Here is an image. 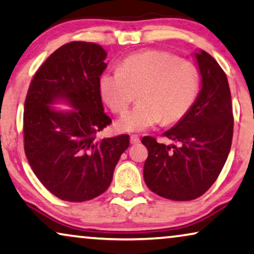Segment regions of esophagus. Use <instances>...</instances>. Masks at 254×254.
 I'll list each match as a JSON object with an SVG mask.
<instances>
[{"instance_id": "obj_1", "label": "esophagus", "mask_w": 254, "mask_h": 254, "mask_svg": "<svg viewBox=\"0 0 254 254\" xmlns=\"http://www.w3.org/2000/svg\"><path fill=\"white\" fill-rule=\"evenodd\" d=\"M130 143L131 144L140 143V137H138L137 135H130Z\"/></svg>"}]
</instances>
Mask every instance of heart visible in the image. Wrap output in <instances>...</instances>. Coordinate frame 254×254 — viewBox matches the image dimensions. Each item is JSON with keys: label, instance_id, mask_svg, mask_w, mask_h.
Masks as SVG:
<instances>
[{"label": "heart", "instance_id": "1", "mask_svg": "<svg viewBox=\"0 0 254 254\" xmlns=\"http://www.w3.org/2000/svg\"><path fill=\"white\" fill-rule=\"evenodd\" d=\"M199 90L195 65L164 51L130 55L120 69L104 72L99 79L102 98L114 113H124L138 91L140 103L117 123L118 129L128 133L183 119L195 103Z\"/></svg>", "mask_w": 254, "mask_h": 254}]
</instances>
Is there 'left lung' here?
Returning a JSON list of instances; mask_svg holds the SVG:
<instances>
[{"label":"left lung","mask_w":254,"mask_h":254,"mask_svg":"<svg viewBox=\"0 0 254 254\" xmlns=\"http://www.w3.org/2000/svg\"><path fill=\"white\" fill-rule=\"evenodd\" d=\"M202 88L189 113L164 136L178 144L142 138L148 149L143 177L149 190L165 199L190 201L210 189L230 152L234 116L228 78L216 60L195 53Z\"/></svg>","instance_id":"8db88e82"}]
</instances>
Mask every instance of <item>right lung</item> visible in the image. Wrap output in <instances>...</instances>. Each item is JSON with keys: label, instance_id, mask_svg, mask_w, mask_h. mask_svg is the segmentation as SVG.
<instances>
[{"label": "right lung", "instance_id": "right-lung-1", "mask_svg": "<svg viewBox=\"0 0 254 254\" xmlns=\"http://www.w3.org/2000/svg\"><path fill=\"white\" fill-rule=\"evenodd\" d=\"M106 52L100 45L71 41L40 65L24 105V150L34 175L59 199L83 202L109 189L126 134L98 138L112 123L99 91ZM64 100L69 113L50 107Z\"/></svg>", "mask_w": 254, "mask_h": 254}]
</instances>
